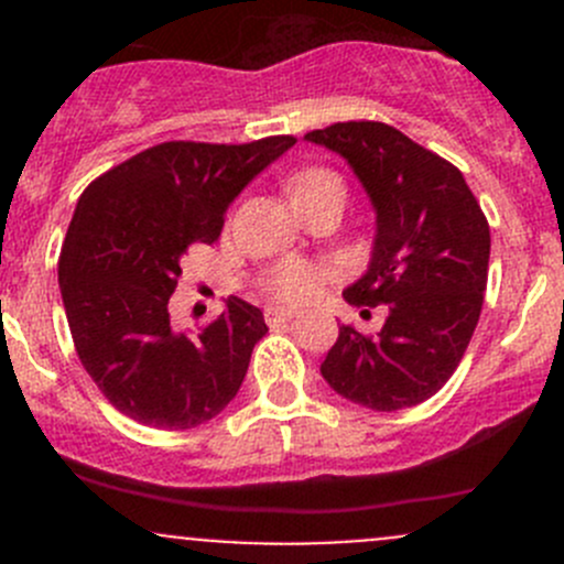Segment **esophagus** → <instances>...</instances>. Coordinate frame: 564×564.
<instances>
[{
	"mask_svg": "<svg viewBox=\"0 0 564 564\" xmlns=\"http://www.w3.org/2000/svg\"><path fill=\"white\" fill-rule=\"evenodd\" d=\"M264 318L270 324H278V322H292L294 318V311L292 308H278V305H270V308L264 311Z\"/></svg>",
	"mask_w": 564,
	"mask_h": 564,
	"instance_id": "34e87169",
	"label": "esophagus"
}]
</instances>
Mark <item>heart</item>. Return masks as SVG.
Instances as JSON below:
<instances>
[{"instance_id":"b5f03b06","label":"heart","mask_w":564,"mask_h":564,"mask_svg":"<svg viewBox=\"0 0 564 564\" xmlns=\"http://www.w3.org/2000/svg\"><path fill=\"white\" fill-rule=\"evenodd\" d=\"M327 185H340L338 174H333L329 169H305V172L294 174V180L289 182V196L297 198L305 196V193L322 191ZM324 278H327V270L322 264H316V261L283 259L264 272L261 289L275 303L297 305L308 303L314 297Z\"/></svg>"}]
</instances>
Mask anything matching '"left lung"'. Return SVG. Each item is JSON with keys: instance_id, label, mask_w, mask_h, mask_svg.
I'll use <instances>...</instances> for the list:
<instances>
[{"instance_id": "8db88e82", "label": "left lung", "mask_w": 564, "mask_h": 564, "mask_svg": "<svg viewBox=\"0 0 564 564\" xmlns=\"http://www.w3.org/2000/svg\"><path fill=\"white\" fill-rule=\"evenodd\" d=\"M305 139L346 158L377 209L371 264L344 292L346 303L388 305L373 338L340 324L322 377L373 412L417 406L445 388L480 318L491 256L486 215L451 161L392 124L335 122Z\"/></svg>"}]
</instances>
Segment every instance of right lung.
<instances>
[{
  "label": "right lung",
  "mask_w": 564,
  "mask_h": 564,
  "mask_svg": "<svg viewBox=\"0 0 564 564\" xmlns=\"http://www.w3.org/2000/svg\"><path fill=\"white\" fill-rule=\"evenodd\" d=\"M163 141L89 182L59 253V289L78 360L113 409L185 431L229 406L267 333L256 305L226 300L202 329H176L169 297L193 246H213L229 204L294 147Z\"/></svg>",
  "instance_id": "right-lung-1"
}]
</instances>
